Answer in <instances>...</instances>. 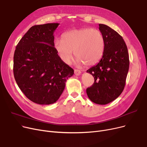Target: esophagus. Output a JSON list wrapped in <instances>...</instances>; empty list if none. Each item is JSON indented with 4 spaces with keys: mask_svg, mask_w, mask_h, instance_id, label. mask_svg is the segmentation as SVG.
I'll list each match as a JSON object with an SVG mask.
<instances>
[{
    "mask_svg": "<svg viewBox=\"0 0 147 147\" xmlns=\"http://www.w3.org/2000/svg\"><path fill=\"white\" fill-rule=\"evenodd\" d=\"M74 74L76 76H80L81 74V71L80 70H79V69H74Z\"/></svg>",
    "mask_w": 147,
    "mask_h": 147,
    "instance_id": "34e87169",
    "label": "esophagus"
}]
</instances>
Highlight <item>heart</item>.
<instances>
[{
  "mask_svg": "<svg viewBox=\"0 0 147 147\" xmlns=\"http://www.w3.org/2000/svg\"><path fill=\"white\" fill-rule=\"evenodd\" d=\"M53 46L61 59L69 64L73 56L77 57L78 65L85 64L94 65L101 59L105 48V40L100 31L90 28L75 29L65 33L62 39L56 38Z\"/></svg>",
  "mask_w": 147,
  "mask_h": 147,
  "instance_id": "obj_1",
  "label": "heart"
}]
</instances>
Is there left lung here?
Listing matches in <instances>:
<instances>
[{
    "mask_svg": "<svg viewBox=\"0 0 147 147\" xmlns=\"http://www.w3.org/2000/svg\"><path fill=\"white\" fill-rule=\"evenodd\" d=\"M99 29L104 38L105 48L99 63L86 71L95 79L86 93L91 101L105 105L117 98L124 89L129 58L127 46L117 32L102 24Z\"/></svg>",
    "mask_w": 147,
    "mask_h": 147,
    "instance_id": "1",
    "label": "left lung"
}]
</instances>
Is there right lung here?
<instances>
[{
  "label": "right lung",
  "instance_id": "right-lung-1",
  "mask_svg": "<svg viewBox=\"0 0 147 147\" xmlns=\"http://www.w3.org/2000/svg\"><path fill=\"white\" fill-rule=\"evenodd\" d=\"M59 23L31 27L13 55V75L18 87L30 101L40 105L55 103L74 70L63 61L53 46Z\"/></svg>",
  "mask_w": 147,
  "mask_h": 147
}]
</instances>
